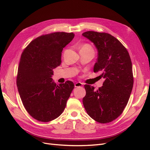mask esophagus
I'll return each instance as SVG.
<instances>
[{
    "label": "esophagus",
    "mask_w": 150,
    "mask_h": 150,
    "mask_svg": "<svg viewBox=\"0 0 150 150\" xmlns=\"http://www.w3.org/2000/svg\"><path fill=\"white\" fill-rule=\"evenodd\" d=\"M75 87L76 88H79V87H83V83H80V82H78V83H76L75 84Z\"/></svg>",
    "instance_id": "obj_1"
}]
</instances>
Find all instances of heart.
<instances>
[{"instance_id":"1","label":"heart","mask_w":150,"mask_h":150,"mask_svg":"<svg viewBox=\"0 0 150 150\" xmlns=\"http://www.w3.org/2000/svg\"><path fill=\"white\" fill-rule=\"evenodd\" d=\"M81 49H91V50H93V48L91 47V46H90V45H89L88 44H84L81 46Z\"/></svg>"}]
</instances>
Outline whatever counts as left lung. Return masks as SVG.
I'll return each instance as SVG.
<instances>
[{"label":"left lung","instance_id":"1","mask_svg":"<svg viewBox=\"0 0 150 150\" xmlns=\"http://www.w3.org/2000/svg\"><path fill=\"white\" fill-rule=\"evenodd\" d=\"M94 43L98 57L94 72H102L103 86L96 91L84 85L83 105L88 115L100 123L116 120L128 104L133 86L132 62L126 47L114 36L87 31L83 34Z\"/></svg>","mask_w":150,"mask_h":150}]
</instances>
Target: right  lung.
<instances>
[{"label": "right lung", "instance_id": "add662e5", "mask_svg": "<svg viewBox=\"0 0 150 150\" xmlns=\"http://www.w3.org/2000/svg\"><path fill=\"white\" fill-rule=\"evenodd\" d=\"M74 37V33L57 32L34 39L22 52L17 86L22 104L35 120L49 122L64 111L74 83L57 85L51 78L53 69L60 66L61 52Z\"/></svg>", "mask_w": 150, "mask_h": 150}]
</instances>
